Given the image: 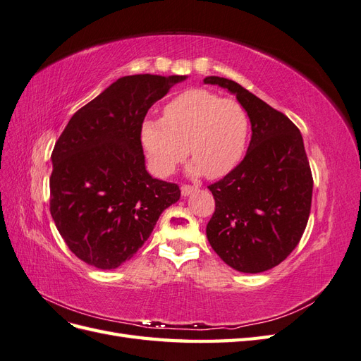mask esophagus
I'll use <instances>...</instances> for the list:
<instances>
[{"mask_svg": "<svg viewBox=\"0 0 361 361\" xmlns=\"http://www.w3.org/2000/svg\"><path fill=\"white\" fill-rule=\"evenodd\" d=\"M194 191H197V187H191V185H183V187L180 188L182 197H188V195L192 194Z\"/></svg>", "mask_w": 361, "mask_h": 361, "instance_id": "1", "label": "esophagus"}]
</instances>
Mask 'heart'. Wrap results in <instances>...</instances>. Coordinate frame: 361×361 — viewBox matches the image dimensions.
<instances>
[{
    "label": "heart",
    "mask_w": 361,
    "mask_h": 361,
    "mask_svg": "<svg viewBox=\"0 0 361 361\" xmlns=\"http://www.w3.org/2000/svg\"><path fill=\"white\" fill-rule=\"evenodd\" d=\"M250 133L245 108L233 99L203 90H187L169 101L162 118L146 117L140 140L158 176H167L187 155L192 174L218 179L241 162Z\"/></svg>",
    "instance_id": "heart-1"
}]
</instances>
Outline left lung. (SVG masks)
<instances>
[{
	"label": "left lung",
	"instance_id": "obj_1",
	"mask_svg": "<svg viewBox=\"0 0 361 361\" xmlns=\"http://www.w3.org/2000/svg\"><path fill=\"white\" fill-rule=\"evenodd\" d=\"M236 96L248 114L245 158L209 190L215 212L206 236L215 253L239 272L277 267L298 245L307 226L313 179L300 129L238 82L206 76Z\"/></svg>",
	"mask_w": 361,
	"mask_h": 361
}]
</instances>
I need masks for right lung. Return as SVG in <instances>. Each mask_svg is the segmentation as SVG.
Here are the masks:
<instances>
[{"mask_svg": "<svg viewBox=\"0 0 361 361\" xmlns=\"http://www.w3.org/2000/svg\"><path fill=\"white\" fill-rule=\"evenodd\" d=\"M185 75L122 76L76 111L54 146L51 215L72 253L114 269L143 247L159 215L180 197L146 170L140 126Z\"/></svg>", "mask_w": 361, "mask_h": 361, "instance_id": "obj_1", "label": "right lung"}]
</instances>
